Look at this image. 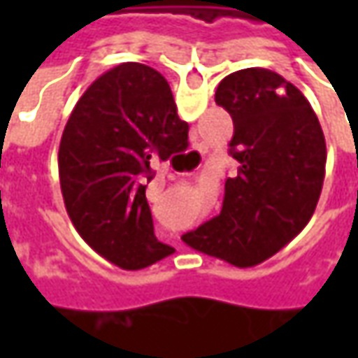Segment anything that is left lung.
<instances>
[{"instance_id":"8db88e82","label":"left lung","mask_w":358,"mask_h":358,"mask_svg":"<svg viewBox=\"0 0 358 358\" xmlns=\"http://www.w3.org/2000/svg\"><path fill=\"white\" fill-rule=\"evenodd\" d=\"M215 101L233 119L237 177L221 213L181 239L235 267L273 257L309 223L321 197L327 145L307 97L279 73L249 67L227 76Z\"/></svg>"}]
</instances>
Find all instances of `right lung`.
Masks as SVG:
<instances>
[{"mask_svg": "<svg viewBox=\"0 0 358 358\" xmlns=\"http://www.w3.org/2000/svg\"><path fill=\"white\" fill-rule=\"evenodd\" d=\"M187 137L167 79L143 63L109 69L79 97L57 155L63 201L79 235L113 265L137 271L175 251L153 233L145 183Z\"/></svg>", "mask_w": 358, "mask_h": 358, "instance_id": "right-lung-1", "label": "right lung"}]
</instances>
